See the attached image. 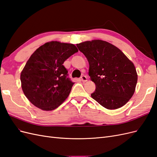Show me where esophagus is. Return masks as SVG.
Listing matches in <instances>:
<instances>
[{
  "mask_svg": "<svg viewBox=\"0 0 157 157\" xmlns=\"http://www.w3.org/2000/svg\"><path fill=\"white\" fill-rule=\"evenodd\" d=\"M80 78H81V80H82V82H86L87 80H88L87 77H86V76H84V75H82Z\"/></svg>",
  "mask_w": 157,
  "mask_h": 157,
  "instance_id": "34e87169",
  "label": "esophagus"
}]
</instances>
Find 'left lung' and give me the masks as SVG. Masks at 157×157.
Segmentation results:
<instances>
[{
  "label": "left lung",
  "mask_w": 157,
  "mask_h": 157,
  "mask_svg": "<svg viewBox=\"0 0 157 157\" xmlns=\"http://www.w3.org/2000/svg\"><path fill=\"white\" fill-rule=\"evenodd\" d=\"M89 63L88 75L96 84L92 98L107 109H117L130 100L137 74L132 61L117 47L101 40L77 44Z\"/></svg>",
  "instance_id": "1"
}]
</instances>
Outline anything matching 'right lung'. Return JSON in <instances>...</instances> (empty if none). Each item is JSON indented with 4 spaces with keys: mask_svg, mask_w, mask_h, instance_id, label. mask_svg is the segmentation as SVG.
<instances>
[{
    "mask_svg": "<svg viewBox=\"0 0 157 157\" xmlns=\"http://www.w3.org/2000/svg\"><path fill=\"white\" fill-rule=\"evenodd\" d=\"M78 51L73 44L51 41L33 52L20 75L28 100L44 111L54 110L63 103L74 84L67 78L68 71L63 64Z\"/></svg>",
    "mask_w": 157,
    "mask_h": 157,
    "instance_id": "right-lung-1",
    "label": "right lung"
}]
</instances>
